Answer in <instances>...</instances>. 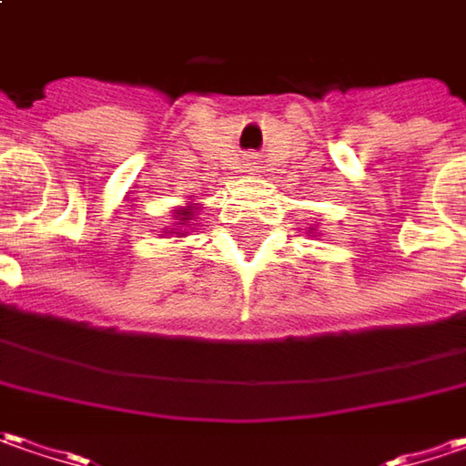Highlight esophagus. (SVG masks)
<instances>
[{"mask_svg":"<svg viewBox=\"0 0 466 466\" xmlns=\"http://www.w3.org/2000/svg\"><path fill=\"white\" fill-rule=\"evenodd\" d=\"M245 165H248V169H255L258 167V159H255V157H248V162H245Z\"/></svg>","mask_w":466,"mask_h":466,"instance_id":"1","label":"esophagus"}]
</instances>
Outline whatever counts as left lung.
<instances>
[{
  "mask_svg": "<svg viewBox=\"0 0 466 466\" xmlns=\"http://www.w3.org/2000/svg\"><path fill=\"white\" fill-rule=\"evenodd\" d=\"M309 234H317V232H314V227H309Z\"/></svg>",
  "mask_w": 466,
  "mask_h": 466,
  "instance_id": "left-lung-1",
  "label": "left lung"
}]
</instances>
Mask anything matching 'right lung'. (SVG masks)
Instances as JSON below:
<instances>
[{
	"label": "right lung",
	"instance_id": "right-lung-1",
	"mask_svg": "<svg viewBox=\"0 0 466 466\" xmlns=\"http://www.w3.org/2000/svg\"><path fill=\"white\" fill-rule=\"evenodd\" d=\"M201 206L203 203H193V201H187L185 206H180V208H175L172 211V217H175V229H167L165 234H177V237H185L187 234V229H193L196 224H193V218H196V214L201 211Z\"/></svg>",
	"mask_w": 466,
	"mask_h": 466
}]
</instances>
